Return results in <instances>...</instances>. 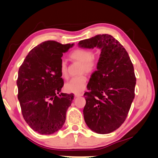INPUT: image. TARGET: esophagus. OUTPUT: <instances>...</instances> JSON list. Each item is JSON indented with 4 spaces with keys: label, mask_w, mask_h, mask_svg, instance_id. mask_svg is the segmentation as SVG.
Wrapping results in <instances>:
<instances>
[{
    "label": "esophagus",
    "mask_w": 158,
    "mask_h": 158,
    "mask_svg": "<svg viewBox=\"0 0 158 158\" xmlns=\"http://www.w3.org/2000/svg\"><path fill=\"white\" fill-rule=\"evenodd\" d=\"M75 96L76 97H81V96H83V94L82 93H76V94H75Z\"/></svg>",
    "instance_id": "34e87169"
}]
</instances>
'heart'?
<instances>
[{
  "label": "heart",
  "mask_w": 158,
  "mask_h": 158,
  "mask_svg": "<svg viewBox=\"0 0 158 158\" xmlns=\"http://www.w3.org/2000/svg\"><path fill=\"white\" fill-rule=\"evenodd\" d=\"M70 57L73 60L81 63V73H92L97 69L98 61L94 56V52L90 49L77 48L70 52ZM60 72L64 78L68 77V67L66 61L62 60L60 64ZM87 77L85 75L73 77L65 85V88L69 92L79 93L85 89L87 84Z\"/></svg>",
  "instance_id": "heart-1"
}]
</instances>
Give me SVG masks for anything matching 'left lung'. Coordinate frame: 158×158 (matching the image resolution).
<instances>
[{"label": "left lung", "mask_w": 158, "mask_h": 158, "mask_svg": "<svg viewBox=\"0 0 158 158\" xmlns=\"http://www.w3.org/2000/svg\"><path fill=\"white\" fill-rule=\"evenodd\" d=\"M81 48L101 50L97 70L92 73L83 96V116L91 130L110 134L125 120L135 97L134 66L123 46L111 35L102 34L79 42Z\"/></svg>", "instance_id": "1"}]
</instances>
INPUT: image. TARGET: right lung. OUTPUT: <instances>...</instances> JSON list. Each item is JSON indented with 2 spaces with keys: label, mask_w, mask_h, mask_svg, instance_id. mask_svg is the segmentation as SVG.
I'll use <instances>...</instances> for the list:
<instances>
[{
  "label": "right lung",
  "mask_w": 158,
  "mask_h": 158,
  "mask_svg": "<svg viewBox=\"0 0 158 158\" xmlns=\"http://www.w3.org/2000/svg\"><path fill=\"white\" fill-rule=\"evenodd\" d=\"M73 44L48 40L34 47L18 70L17 86L23 118L40 134H52L62 127L73 94L60 92L64 80L60 72L63 53Z\"/></svg>",
  "instance_id": "add662e5"
}]
</instances>
